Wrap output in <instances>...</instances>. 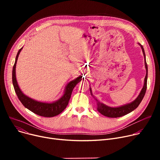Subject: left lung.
I'll return each mask as SVG.
<instances>
[{"mask_svg":"<svg viewBox=\"0 0 160 160\" xmlns=\"http://www.w3.org/2000/svg\"><path fill=\"white\" fill-rule=\"evenodd\" d=\"M138 44L142 49V53H143V56H144V58H145V69H146V76H145V80H144L145 82H144L143 87H142V88L140 92V93L139 94L138 97L135 100H134L133 101H132L130 103L124 104V105H122L121 106H118V107L108 106L103 104L102 102L98 101L97 98H95L94 95H93V93H92L91 88H89L91 95L93 96V97L95 99L96 102H97V111L106 117H111V118H115V117H122L123 115H127V114L132 112V111H133L135 109H136L138 107V106L142 101V98H143V97L145 95L146 90H147V86L148 67H147V63L146 62V56H145L144 48L140 43H138Z\"/></svg>","mask_w":160,"mask_h":160,"instance_id":"1","label":"left lung"}]
</instances>
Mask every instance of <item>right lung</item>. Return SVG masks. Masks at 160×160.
<instances>
[{"instance_id":"1","label":"right lung","mask_w":160,"mask_h":160,"mask_svg":"<svg viewBox=\"0 0 160 160\" xmlns=\"http://www.w3.org/2000/svg\"><path fill=\"white\" fill-rule=\"evenodd\" d=\"M22 49V47L19 49L18 54H17L15 62L12 71V82L15 91L17 95H18V97L25 108H27L30 111L38 115L45 117H52L59 115L65 110L67 106L68 105L72 90L74 88L77 86V83L82 80V75L79 76L77 78L74 79L73 80L67 83V85L65 86L63 95L58 100H56V101L52 102H43L38 101V100H36L27 95H25L22 93L19 87L18 81H17L16 79V64L17 62H18L19 55Z\"/></svg>"}]
</instances>
